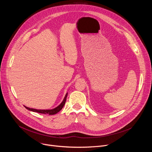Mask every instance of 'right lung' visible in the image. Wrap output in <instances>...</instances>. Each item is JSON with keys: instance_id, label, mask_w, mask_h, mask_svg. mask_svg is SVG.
Instances as JSON below:
<instances>
[{"instance_id": "add662e5", "label": "right lung", "mask_w": 152, "mask_h": 152, "mask_svg": "<svg viewBox=\"0 0 152 152\" xmlns=\"http://www.w3.org/2000/svg\"><path fill=\"white\" fill-rule=\"evenodd\" d=\"M67 94L68 93H66V96H65L62 102L60 104H59L57 107L53 108V109L52 110H37V109H34V108H30L26 106H24L25 107V108H26L27 110H28L29 111H32V112H36V113H41V114H49V115H54L56 113H58V112H59L62 109V107H64L65 103H66V99L67 97Z\"/></svg>"}]
</instances>
